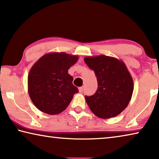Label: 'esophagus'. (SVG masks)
<instances>
[{"label": "esophagus", "mask_w": 159, "mask_h": 159, "mask_svg": "<svg viewBox=\"0 0 159 159\" xmlns=\"http://www.w3.org/2000/svg\"><path fill=\"white\" fill-rule=\"evenodd\" d=\"M79 92L80 93H83V92H84V86L80 87L79 89Z\"/></svg>", "instance_id": "1"}]
</instances>
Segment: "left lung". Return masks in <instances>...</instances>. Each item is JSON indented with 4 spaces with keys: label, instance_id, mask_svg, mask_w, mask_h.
<instances>
[{
    "label": "left lung",
    "instance_id": "left-lung-1",
    "mask_svg": "<svg viewBox=\"0 0 159 159\" xmlns=\"http://www.w3.org/2000/svg\"><path fill=\"white\" fill-rule=\"evenodd\" d=\"M84 61L97 77L98 89L85 98L90 110L98 117L107 119L122 112L132 98L134 84L122 61L101 55L85 57Z\"/></svg>",
    "mask_w": 159,
    "mask_h": 159
}]
</instances>
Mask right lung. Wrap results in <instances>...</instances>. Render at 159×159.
<instances>
[{
    "label": "right lung",
    "instance_id": "add662e5",
    "mask_svg": "<svg viewBox=\"0 0 159 159\" xmlns=\"http://www.w3.org/2000/svg\"><path fill=\"white\" fill-rule=\"evenodd\" d=\"M78 61V57L66 53H51L40 58L28 75V91L32 102L39 110L57 115L66 109L75 93L68 70Z\"/></svg>",
    "mask_w": 159,
    "mask_h": 159
}]
</instances>
